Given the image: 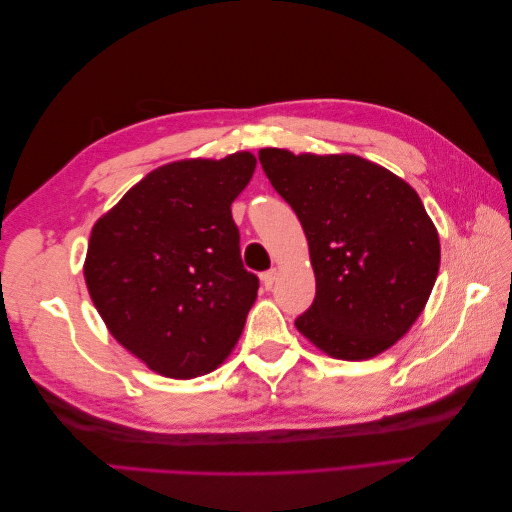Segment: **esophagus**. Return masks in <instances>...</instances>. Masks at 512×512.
<instances>
[{"label":"esophagus","mask_w":512,"mask_h":512,"mask_svg":"<svg viewBox=\"0 0 512 512\" xmlns=\"http://www.w3.org/2000/svg\"><path fill=\"white\" fill-rule=\"evenodd\" d=\"M260 280H262V286H265L267 290H271L273 288V284H275V280H277V269H269V271H265L260 275Z\"/></svg>","instance_id":"34e87169"}]
</instances>
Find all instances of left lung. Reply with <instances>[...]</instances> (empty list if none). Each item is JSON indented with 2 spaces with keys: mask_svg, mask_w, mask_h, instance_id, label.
<instances>
[{
  "mask_svg": "<svg viewBox=\"0 0 512 512\" xmlns=\"http://www.w3.org/2000/svg\"><path fill=\"white\" fill-rule=\"evenodd\" d=\"M275 192L297 213L316 297L294 327L322 352L371 359L421 316L440 269L438 230L410 185L359 156L258 151Z\"/></svg>",
  "mask_w": 512,
  "mask_h": 512,
  "instance_id": "8db88e82",
  "label": "left lung"
}]
</instances>
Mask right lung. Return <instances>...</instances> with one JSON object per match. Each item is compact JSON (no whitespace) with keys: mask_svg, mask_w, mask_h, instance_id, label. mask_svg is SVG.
<instances>
[{"mask_svg":"<svg viewBox=\"0 0 512 512\" xmlns=\"http://www.w3.org/2000/svg\"><path fill=\"white\" fill-rule=\"evenodd\" d=\"M254 168L250 151L160 166L91 230V301L117 342L166 378L218 367L256 301L230 211Z\"/></svg>","mask_w":512,"mask_h":512,"instance_id":"1","label":"right lung"}]
</instances>
